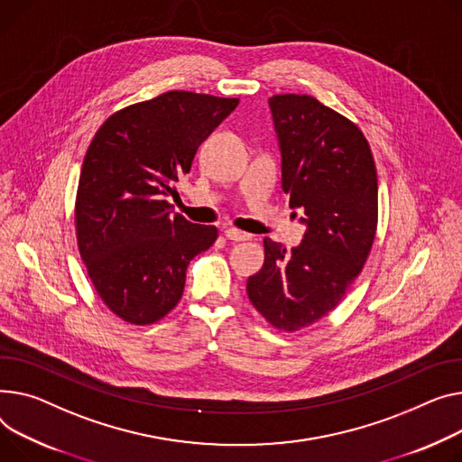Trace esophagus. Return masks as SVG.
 <instances>
[{"mask_svg": "<svg viewBox=\"0 0 462 462\" xmlns=\"http://www.w3.org/2000/svg\"><path fill=\"white\" fill-rule=\"evenodd\" d=\"M225 236H226V239H230V241H247V239H251V234L241 232V230H237V228H226V230H225Z\"/></svg>", "mask_w": 462, "mask_h": 462, "instance_id": "esophagus-1", "label": "esophagus"}]
</instances>
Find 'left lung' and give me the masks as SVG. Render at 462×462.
I'll use <instances>...</instances> for the list:
<instances>
[{
	"label": "left lung",
	"instance_id": "left-lung-1",
	"mask_svg": "<svg viewBox=\"0 0 462 462\" xmlns=\"http://www.w3.org/2000/svg\"><path fill=\"white\" fill-rule=\"evenodd\" d=\"M269 107L282 189L304 211L306 232L291 253L263 239L247 293L273 327L293 332L334 310L360 274L377 230V171L358 126L314 97L276 95Z\"/></svg>",
	"mask_w": 462,
	"mask_h": 462
}]
</instances>
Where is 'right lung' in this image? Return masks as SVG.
<instances>
[{
  "mask_svg": "<svg viewBox=\"0 0 462 462\" xmlns=\"http://www.w3.org/2000/svg\"><path fill=\"white\" fill-rule=\"evenodd\" d=\"M237 98L163 92L111 115L85 153L76 197L81 260L107 309L134 325L165 318L189 262L217 228L172 213L167 197Z\"/></svg>",
  "mask_w": 462,
  "mask_h": 462,
  "instance_id": "1",
  "label": "right lung"
}]
</instances>
